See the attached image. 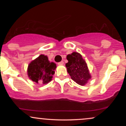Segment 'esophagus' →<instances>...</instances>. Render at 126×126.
I'll return each instance as SVG.
<instances>
[{"instance_id":"esophagus-1","label":"esophagus","mask_w":126,"mask_h":126,"mask_svg":"<svg viewBox=\"0 0 126 126\" xmlns=\"http://www.w3.org/2000/svg\"><path fill=\"white\" fill-rule=\"evenodd\" d=\"M63 63H63V61H61V62H60V63H58V65H63Z\"/></svg>"}]
</instances>
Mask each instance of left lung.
<instances>
[{"mask_svg":"<svg viewBox=\"0 0 126 126\" xmlns=\"http://www.w3.org/2000/svg\"><path fill=\"white\" fill-rule=\"evenodd\" d=\"M68 63L65 64L67 71L73 81L80 85H84L91 78L87 63L80 53L73 52L66 56Z\"/></svg>","mask_w":126,"mask_h":126,"instance_id":"obj_1","label":"left lung"}]
</instances>
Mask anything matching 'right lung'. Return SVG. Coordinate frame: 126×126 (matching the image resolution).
<instances>
[{
	"mask_svg": "<svg viewBox=\"0 0 126 126\" xmlns=\"http://www.w3.org/2000/svg\"><path fill=\"white\" fill-rule=\"evenodd\" d=\"M56 68V63H50L47 56L41 54L29 63L27 75L32 81L46 84L51 80Z\"/></svg>",
	"mask_w": 126,
	"mask_h": 126,
	"instance_id": "right-lung-1",
	"label": "right lung"
}]
</instances>
